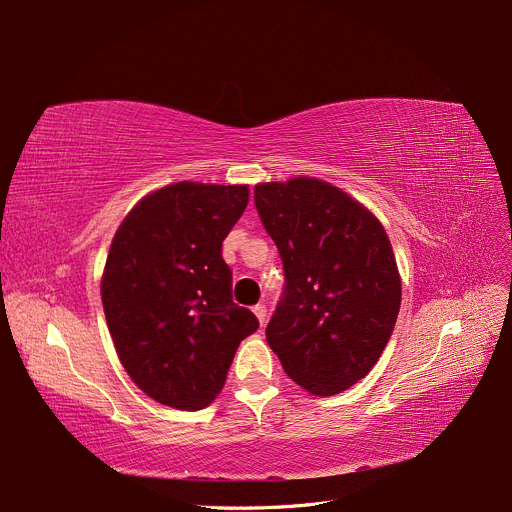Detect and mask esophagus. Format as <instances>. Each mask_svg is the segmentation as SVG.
<instances>
[{
	"label": "esophagus",
	"mask_w": 512,
	"mask_h": 512,
	"mask_svg": "<svg viewBox=\"0 0 512 512\" xmlns=\"http://www.w3.org/2000/svg\"><path fill=\"white\" fill-rule=\"evenodd\" d=\"M253 314L257 316V320H259L261 326L265 324V320H268V309H265V305H261V303H257V305L253 307Z\"/></svg>",
	"instance_id": "obj_1"
}]
</instances>
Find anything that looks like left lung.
Returning <instances> with one entry per match:
<instances>
[{
	"label": "left lung",
	"mask_w": 512,
	"mask_h": 512,
	"mask_svg": "<svg viewBox=\"0 0 512 512\" xmlns=\"http://www.w3.org/2000/svg\"><path fill=\"white\" fill-rule=\"evenodd\" d=\"M261 224L284 265V293L265 339L309 393L337 395L379 362L402 303L383 224L316 177L255 186Z\"/></svg>",
	"instance_id": "obj_1"
}]
</instances>
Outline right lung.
I'll return each instance as SVG.
<instances>
[{"label": "right lung", "mask_w": 512, "mask_h": 512, "mask_svg": "<svg viewBox=\"0 0 512 512\" xmlns=\"http://www.w3.org/2000/svg\"><path fill=\"white\" fill-rule=\"evenodd\" d=\"M249 186L177 182L154 190L119 226L102 274V305L125 372L154 402L209 406L242 339L259 328L232 301L221 242Z\"/></svg>", "instance_id": "1"}]
</instances>
